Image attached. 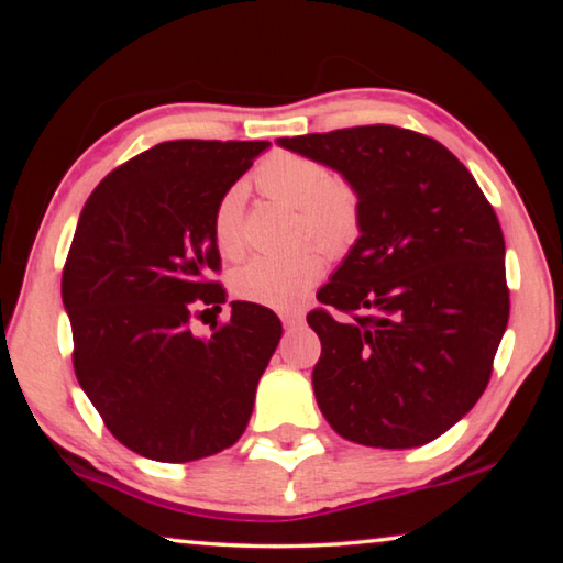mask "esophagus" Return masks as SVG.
Masks as SVG:
<instances>
[{
    "instance_id": "esophagus-1",
    "label": "esophagus",
    "mask_w": 563,
    "mask_h": 563,
    "mask_svg": "<svg viewBox=\"0 0 563 563\" xmlns=\"http://www.w3.org/2000/svg\"><path fill=\"white\" fill-rule=\"evenodd\" d=\"M280 320H283L285 328H295V325H300V322H302V312H283Z\"/></svg>"
}]
</instances>
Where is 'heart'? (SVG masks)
Instances as JSON below:
<instances>
[{
  "mask_svg": "<svg viewBox=\"0 0 563 563\" xmlns=\"http://www.w3.org/2000/svg\"><path fill=\"white\" fill-rule=\"evenodd\" d=\"M253 186L263 196L298 208V233L302 241H316L332 255L345 253L357 241L362 228L357 188L347 178L332 176L322 161L295 151H273L253 170ZM211 233L221 255L231 261L241 258L245 235L238 190H228L218 201ZM322 273H325V261L316 247H305L288 258L261 255L235 271L233 290L247 302L273 310H292L322 278Z\"/></svg>",
  "mask_w": 563,
  "mask_h": 563,
  "instance_id": "heart-1",
  "label": "heart"
}]
</instances>
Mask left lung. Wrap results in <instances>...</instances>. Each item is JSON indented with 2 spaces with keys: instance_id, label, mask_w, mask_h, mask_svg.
I'll use <instances>...</instances> for the list:
<instances>
[{
  "instance_id": "obj_1",
  "label": "left lung",
  "mask_w": 563,
  "mask_h": 563,
  "mask_svg": "<svg viewBox=\"0 0 563 563\" xmlns=\"http://www.w3.org/2000/svg\"><path fill=\"white\" fill-rule=\"evenodd\" d=\"M278 144L340 170L362 201L357 243L308 316L322 345L320 412L365 446L437 440L487 389L509 322L497 213L462 161L424 133L373 123Z\"/></svg>"
}]
</instances>
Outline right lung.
<instances>
[{
  "instance_id": "obj_1",
  "label": "right lung",
  "mask_w": 563,
  "mask_h": 563,
  "mask_svg": "<svg viewBox=\"0 0 563 563\" xmlns=\"http://www.w3.org/2000/svg\"><path fill=\"white\" fill-rule=\"evenodd\" d=\"M268 141H164L93 188L62 273L74 373L107 430L156 462H194L238 442L278 347L273 310L231 302V320L196 338L190 320L221 312V253L211 221Z\"/></svg>"
}]
</instances>
